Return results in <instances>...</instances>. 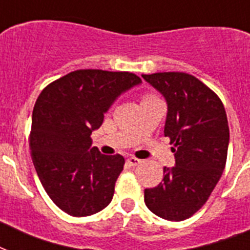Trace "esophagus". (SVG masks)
Returning a JSON list of instances; mask_svg holds the SVG:
<instances>
[{"mask_svg":"<svg viewBox=\"0 0 250 250\" xmlns=\"http://www.w3.org/2000/svg\"><path fill=\"white\" fill-rule=\"evenodd\" d=\"M127 162H128V165H131V166H137L141 161L139 160V158H136V157H128V158H127Z\"/></svg>","mask_w":250,"mask_h":250,"instance_id":"34e87169","label":"esophagus"}]
</instances>
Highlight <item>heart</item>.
<instances>
[{
    "label": "heart",
    "mask_w": 250,
    "mask_h": 250,
    "mask_svg": "<svg viewBox=\"0 0 250 250\" xmlns=\"http://www.w3.org/2000/svg\"><path fill=\"white\" fill-rule=\"evenodd\" d=\"M152 98H156V96L152 93H146L143 96V101H146V100H152Z\"/></svg>",
    "instance_id": "obj_1"
}]
</instances>
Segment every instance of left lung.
Segmentation results:
<instances>
[{"instance_id":"1","label":"left lung","mask_w":250,"mask_h":250,"mask_svg":"<svg viewBox=\"0 0 250 250\" xmlns=\"http://www.w3.org/2000/svg\"><path fill=\"white\" fill-rule=\"evenodd\" d=\"M167 102L165 136L174 145L175 165L144 190L148 209L167 221H184L205 205L227 161L229 128L215 92L186 72L143 74Z\"/></svg>"}]
</instances>
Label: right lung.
Masks as SVG:
<instances>
[{
	"label": "right lung",
	"mask_w": 250,
	"mask_h": 250,
	"mask_svg": "<svg viewBox=\"0 0 250 250\" xmlns=\"http://www.w3.org/2000/svg\"><path fill=\"white\" fill-rule=\"evenodd\" d=\"M140 83L128 71L76 70L45 86L37 97L31 157L45 192L64 213L86 217L111 201L125 158L90 148V135L114 100Z\"/></svg>",
	"instance_id": "right-lung-1"
}]
</instances>
